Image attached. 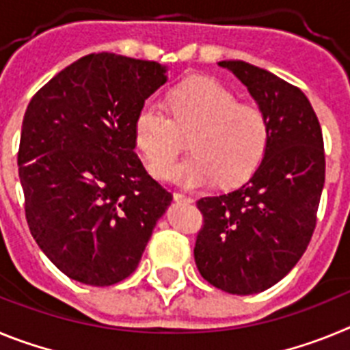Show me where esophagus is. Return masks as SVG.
<instances>
[{
    "mask_svg": "<svg viewBox=\"0 0 350 350\" xmlns=\"http://www.w3.org/2000/svg\"><path fill=\"white\" fill-rule=\"evenodd\" d=\"M173 198H175V202H184V203L193 202V198L187 196V194H184V193H178V191H175V193H173Z\"/></svg>",
    "mask_w": 350,
    "mask_h": 350,
    "instance_id": "obj_1",
    "label": "esophagus"
}]
</instances>
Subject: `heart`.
I'll return each mask as SVG.
<instances>
[{
	"label": "heart",
	"mask_w": 350,
	"mask_h": 350,
	"mask_svg": "<svg viewBox=\"0 0 350 350\" xmlns=\"http://www.w3.org/2000/svg\"><path fill=\"white\" fill-rule=\"evenodd\" d=\"M168 109L145 101L133 119V142L148 172H157L176 155L180 135L190 137L193 152L178 165L157 172L163 180L182 185L217 182L243 184L262 165L271 142L267 112L240 103L231 89L208 77H193L173 88Z\"/></svg>",
	"instance_id": "obj_1"
}]
</instances>
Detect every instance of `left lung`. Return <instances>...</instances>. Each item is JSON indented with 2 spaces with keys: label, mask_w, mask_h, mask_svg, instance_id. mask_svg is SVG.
I'll return each instance as SVG.
<instances>
[{
  "label": "left lung",
  "mask_w": 350,
  "mask_h": 350,
  "mask_svg": "<svg viewBox=\"0 0 350 350\" xmlns=\"http://www.w3.org/2000/svg\"><path fill=\"white\" fill-rule=\"evenodd\" d=\"M267 112L268 154L237 191L198 200L203 226L194 261L203 279L231 295H254L282 280L307 250L324 187V142L307 96L243 61H221Z\"/></svg>",
  "instance_id": "1"
}]
</instances>
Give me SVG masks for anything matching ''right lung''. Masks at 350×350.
I'll list each match as a JSON object with an SVG mask.
<instances>
[{"label":"right lung","instance_id":"obj_1","mask_svg":"<svg viewBox=\"0 0 350 350\" xmlns=\"http://www.w3.org/2000/svg\"><path fill=\"white\" fill-rule=\"evenodd\" d=\"M166 68L101 52L49 80L24 113L17 165L31 234L64 275L112 286L137 270L173 194L145 172L133 119Z\"/></svg>","mask_w":350,"mask_h":350}]
</instances>
